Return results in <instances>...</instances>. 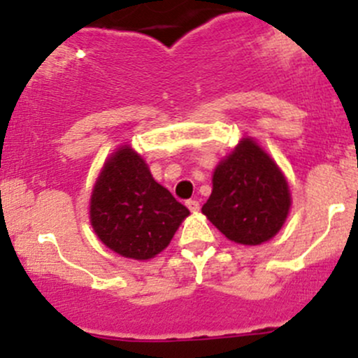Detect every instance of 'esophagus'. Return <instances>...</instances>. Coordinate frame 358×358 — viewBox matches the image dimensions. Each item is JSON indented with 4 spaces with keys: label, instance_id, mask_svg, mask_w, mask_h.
I'll list each match as a JSON object with an SVG mask.
<instances>
[{
    "label": "esophagus",
    "instance_id": "obj_1",
    "mask_svg": "<svg viewBox=\"0 0 358 358\" xmlns=\"http://www.w3.org/2000/svg\"><path fill=\"white\" fill-rule=\"evenodd\" d=\"M186 206L189 208V210H191L192 213L199 211V201H196V199H187V201H186Z\"/></svg>",
    "mask_w": 358,
    "mask_h": 358
}]
</instances>
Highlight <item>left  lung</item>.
Listing matches in <instances>:
<instances>
[{
  "label": "left lung",
  "mask_w": 358,
  "mask_h": 358,
  "mask_svg": "<svg viewBox=\"0 0 358 358\" xmlns=\"http://www.w3.org/2000/svg\"><path fill=\"white\" fill-rule=\"evenodd\" d=\"M289 208L291 192L280 169L257 142L243 138L215 169L203 213L231 242L260 245L282 228Z\"/></svg>",
  "instance_id": "1"
}]
</instances>
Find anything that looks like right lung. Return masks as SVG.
<instances>
[{"label": "right lung", "instance_id": "right-lung-1", "mask_svg": "<svg viewBox=\"0 0 358 358\" xmlns=\"http://www.w3.org/2000/svg\"><path fill=\"white\" fill-rule=\"evenodd\" d=\"M187 215L189 210L155 182L145 160L128 145L106 160L91 194L94 233L127 259L160 254Z\"/></svg>", "mask_w": 358, "mask_h": 358}]
</instances>
